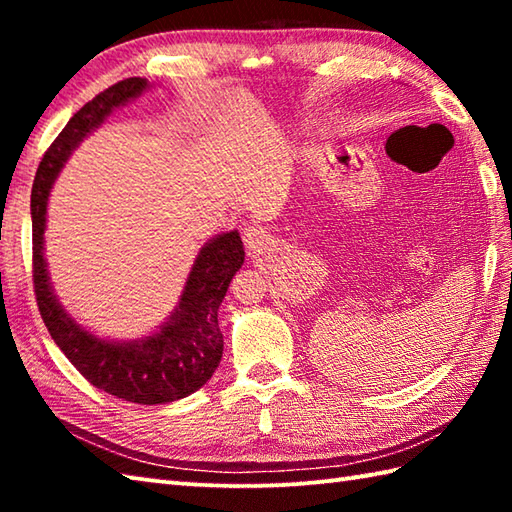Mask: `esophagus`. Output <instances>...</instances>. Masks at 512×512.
<instances>
[{"label": "esophagus", "mask_w": 512, "mask_h": 512, "mask_svg": "<svg viewBox=\"0 0 512 512\" xmlns=\"http://www.w3.org/2000/svg\"><path fill=\"white\" fill-rule=\"evenodd\" d=\"M242 235H244L246 248H250V250H259V248L264 246V242H266V235H264V231L259 226H246Z\"/></svg>", "instance_id": "1"}]
</instances>
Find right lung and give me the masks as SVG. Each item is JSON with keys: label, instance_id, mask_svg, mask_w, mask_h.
Masks as SVG:
<instances>
[{"label": "right lung", "instance_id": "right-lung-1", "mask_svg": "<svg viewBox=\"0 0 512 512\" xmlns=\"http://www.w3.org/2000/svg\"><path fill=\"white\" fill-rule=\"evenodd\" d=\"M147 79L118 81L76 112L50 145L32 184V279L41 319L68 361L107 394L138 405H165L198 391L222 361L224 339L217 310L233 275L244 264V244L237 231L209 239L195 257L176 310L154 334L134 341H110L76 323L54 295L43 257L48 195L65 160L92 134L114 107L138 99Z\"/></svg>", "mask_w": 512, "mask_h": 512}]
</instances>
